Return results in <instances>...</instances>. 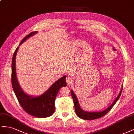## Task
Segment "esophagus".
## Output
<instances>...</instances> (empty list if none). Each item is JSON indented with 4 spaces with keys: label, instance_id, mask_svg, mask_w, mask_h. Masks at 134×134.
<instances>
[{
    "label": "esophagus",
    "instance_id": "1",
    "mask_svg": "<svg viewBox=\"0 0 134 134\" xmlns=\"http://www.w3.org/2000/svg\"><path fill=\"white\" fill-rule=\"evenodd\" d=\"M66 81H67V84H68V85H70L71 84H72V83L73 79L71 77L68 76V77H67V78H66Z\"/></svg>",
    "mask_w": 134,
    "mask_h": 134
}]
</instances>
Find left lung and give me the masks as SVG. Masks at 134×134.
Masks as SVG:
<instances>
[{"instance_id": "left-lung-1", "label": "left lung", "mask_w": 134, "mask_h": 134, "mask_svg": "<svg viewBox=\"0 0 134 134\" xmlns=\"http://www.w3.org/2000/svg\"><path fill=\"white\" fill-rule=\"evenodd\" d=\"M122 88H123V87H122L121 91H120L118 96L116 97L114 101L113 102V104L110 106L108 108L104 110H103V111H98V112L87 111H85V110H84L82 109L80 107L79 103V101L77 100V98L76 97V94L74 93V92L72 90H71V96H72V97L73 100H74L75 112H76V115L79 118L83 119H86V120H93V119L100 118L102 117V116H104L106 114H107V113L113 107V106L115 104L116 101L119 100V98L121 95Z\"/></svg>"}]
</instances>
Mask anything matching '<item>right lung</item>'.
Instances as JSON below:
<instances>
[{
    "instance_id": "obj_1",
    "label": "right lung",
    "mask_w": 134,
    "mask_h": 134,
    "mask_svg": "<svg viewBox=\"0 0 134 134\" xmlns=\"http://www.w3.org/2000/svg\"><path fill=\"white\" fill-rule=\"evenodd\" d=\"M37 32H33L27 35L20 42L21 44ZM19 46L17 47L12 62V85L13 91L22 108L29 114L37 118H46L53 115L55 111V100L60 89L66 87V75L59 79L42 94L32 96L26 94L20 87L16 76V57Z\"/></svg>"
}]
</instances>
